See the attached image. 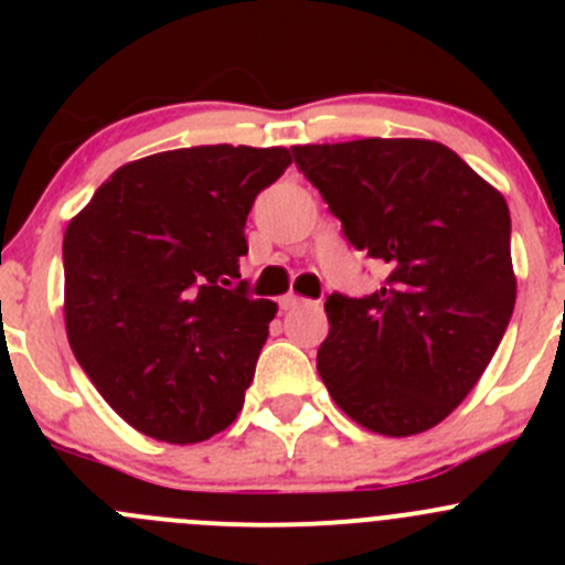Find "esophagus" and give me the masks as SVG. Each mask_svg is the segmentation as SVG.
<instances>
[{
	"label": "esophagus",
	"mask_w": 565,
	"mask_h": 565,
	"mask_svg": "<svg viewBox=\"0 0 565 565\" xmlns=\"http://www.w3.org/2000/svg\"><path fill=\"white\" fill-rule=\"evenodd\" d=\"M303 303H309V300H303V298H300V295H292V292L284 295V298H278V306H281L284 311H287V309H298V306H303Z\"/></svg>",
	"instance_id": "esophagus-1"
}]
</instances>
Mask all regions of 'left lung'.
Returning <instances> with one entry per match:
<instances>
[{
    "mask_svg": "<svg viewBox=\"0 0 565 565\" xmlns=\"http://www.w3.org/2000/svg\"><path fill=\"white\" fill-rule=\"evenodd\" d=\"M358 250L388 267L366 298L330 295L317 372L363 429L409 437L459 407L516 303L503 193L429 139L292 147Z\"/></svg>",
    "mask_w": 565,
    "mask_h": 565,
    "instance_id": "left-lung-1",
    "label": "left lung"
}]
</instances>
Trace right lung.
Returning <instances> with one entry per match:
<instances>
[{"mask_svg":"<svg viewBox=\"0 0 565 565\" xmlns=\"http://www.w3.org/2000/svg\"><path fill=\"white\" fill-rule=\"evenodd\" d=\"M284 147H185L119 167L71 218L65 328L114 413L163 443H202L243 409L276 317L241 278L256 193Z\"/></svg>","mask_w":565,"mask_h":565,"instance_id":"right-lung-1","label":"right lung"}]
</instances>
